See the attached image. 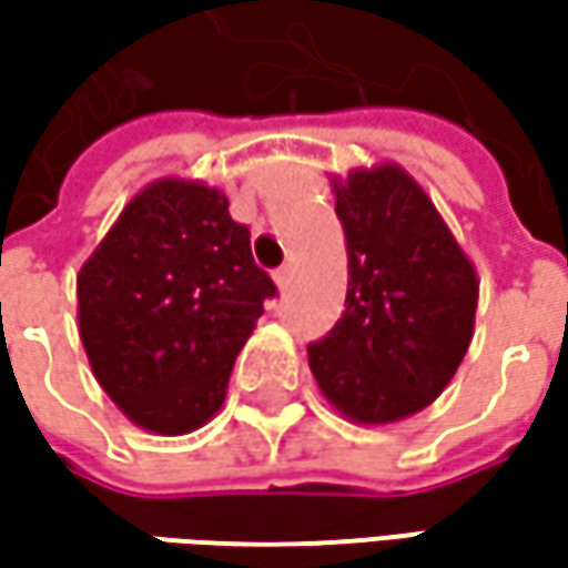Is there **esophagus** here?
<instances>
[{"instance_id": "34e87169", "label": "esophagus", "mask_w": 568, "mask_h": 568, "mask_svg": "<svg viewBox=\"0 0 568 568\" xmlns=\"http://www.w3.org/2000/svg\"><path fill=\"white\" fill-rule=\"evenodd\" d=\"M274 284H277L281 291H287V287L294 284V265H281V268L274 272Z\"/></svg>"}]
</instances>
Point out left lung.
I'll list each match as a JSON object with an SVG mask.
<instances>
[{
  "label": "left lung",
  "instance_id": "left-lung-1",
  "mask_svg": "<svg viewBox=\"0 0 568 568\" xmlns=\"http://www.w3.org/2000/svg\"><path fill=\"white\" fill-rule=\"evenodd\" d=\"M347 296L310 344L322 395L347 420L395 424L433 404L474 338L477 272L424 186L398 164L332 176Z\"/></svg>",
  "mask_w": 568,
  "mask_h": 568
}]
</instances>
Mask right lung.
<instances>
[{
	"label": "right lung",
	"mask_w": 568,
	"mask_h": 568,
	"mask_svg": "<svg viewBox=\"0 0 568 568\" xmlns=\"http://www.w3.org/2000/svg\"><path fill=\"white\" fill-rule=\"evenodd\" d=\"M227 207L199 180H154L78 272V335L100 388L158 436L221 410L233 361L274 296Z\"/></svg>",
	"instance_id": "obj_1"
}]
</instances>
